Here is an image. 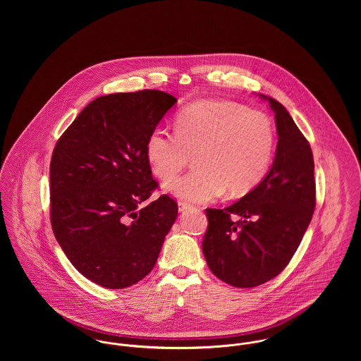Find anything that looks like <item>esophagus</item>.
I'll use <instances>...</instances> for the list:
<instances>
[{"label": "esophagus", "instance_id": "34e87169", "mask_svg": "<svg viewBox=\"0 0 361 361\" xmlns=\"http://www.w3.org/2000/svg\"><path fill=\"white\" fill-rule=\"evenodd\" d=\"M190 207L192 206H190L189 203H186V202H179V203H178V209H179V212H185V211H188Z\"/></svg>", "mask_w": 361, "mask_h": 361}]
</instances>
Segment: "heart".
Listing matches in <instances>:
<instances>
[{"label": "heart", "mask_w": 361, "mask_h": 361, "mask_svg": "<svg viewBox=\"0 0 361 361\" xmlns=\"http://www.w3.org/2000/svg\"><path fill=\"white\" fill-rule=\"evenodd\" d=\"M275 150L271 118L233 102H199L182 109L175 135L157 126L146 140L155 176L171 179L195 157L196 169L164 185V190L192 203L245 195L262 180Z\"/></svg>", "instance_id": "obj_1"}]
</instances>
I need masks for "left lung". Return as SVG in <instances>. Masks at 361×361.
Masks as SVG:
<instances>
[{"mask_svg": "<svg viewBox=\"0 0 361 361\" xmlns=\"http://www.w3.org/2000/svg\"><path fill=\"white\" fill-rule=\"evenodd\" d=\"M267 100L275 114L278 145L265 178L239 202L207 208L203 253L211 272L235 288L275 278L296 253L315 207L314 159L309 142L286 108ZM232 213L243 219L233 223Z\"/></svg>", "mask_w": 361, "mask_h": 361, "instance_id": "left-lung-1", "label": "left lung"}]
</instances>
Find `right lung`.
<instances>
[{"mask_svg": "<svg viewBox=\"0 0 361 361\" xmlns=\"http://www.w3.org/2000/svg\"><path fill=\"white\" fill-rule=\"evenodd\" d=\"M176 99L159 90L93 100L55 145L50 164L51 226L72 265L92 282L123 289L153 268L178 216L158 188L146 140Z\"/></svg>", "mask_w": 361, "mask_h": 361, "instance_id": "1", "label": "right lung"}]
</instances>
